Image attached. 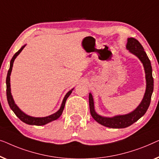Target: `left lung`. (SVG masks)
I'll return each instance as SVG.
<instances>
[{
	"label": "left lung",
	"instance_id": "left-lung-1",
	"mask_svg": "<svg viewBox=\"0 0 159 159\" xmlns=\"http://www.w3.org/2000/svg\"><path fill=\"white\" fill-rule=\"evenodd\" d=\"M127 50L129 52L135 55L144 67L145 73H146V89L145 91L144 97L143 98L140 104L134 109L133 111L126 115H116L111 117H103L97 113L94 109V102H93V96L89 93V108L92 117L98 123L104 125L105 127L110 128H125L130 126L134 122H137L140 117H143L148 109L151 103V96L153 91V79L152 75V67L148 57L146 55L141 44L135 38H128L126 44Z\"/></svg>",
	"mask_w": 159,
	"mask_h": 159
}]
</instances>
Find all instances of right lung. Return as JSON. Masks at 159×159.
Listing matches in <instances>:
<instances>
[{
	"label": "right lung",
	"instance_id": "1",
	"mask_svg": "<svg viewBox=\"0 0 159 159\" xmlns=\"http://www.w3.org/2000/svg\"><path fill=\"white\" fill-rule=\"evenodd\" d=\"M26 44H24V46H22L21 49L18 51L17 52L15 53V55H13L11 60L10 62V68L9 70L8 71V74H7V77H6V96H7V100H8V103L9 104L10 108L12 109V111L14 112L16 115L17 116V117H19L20 120H21L22 122H24V123L28 124V125H37V126H41V125H44L46 124L49 123V122L54 121V120H56L58 119L60 116H61L62 111H63L64 107H65V104H66V102L67 99H68L69 96L70 95V93H72V91L74 89H71L68 91V93H66V96H65L63 100H62V104L60 106V109L56 111V112L52 114V115L47 116V117H32V116H30L28 115H26L22 111L21 109L19 108V107L17 106L16 104H15L14 100L13 99V97L11 95V83H10V76H11V73L12 71V68H13V62L16 57L20 54V52L23 50V49L25 48Z\"/></svg>",
	"mask_w": 159,
	"mask_h": 159
}]
</instances>
